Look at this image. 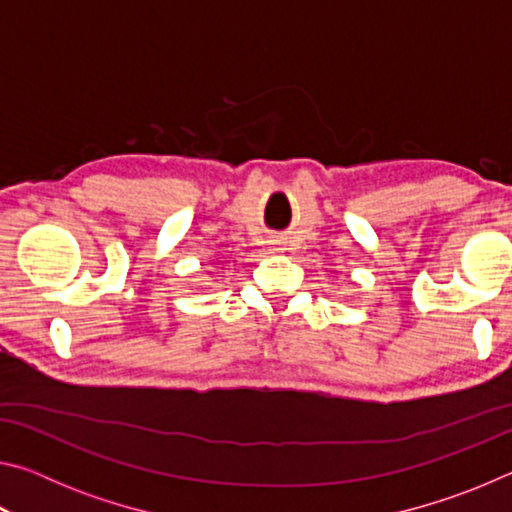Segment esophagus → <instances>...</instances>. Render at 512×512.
Listing matches in <instances>:
<instances>
[{
	"label": "esophagus",
	"mask_w": 512,
	"mask_h": 512,
	"mask_svg": "<svg viewBox=\"0 0 512 512\" xmlns=\"http://www.w3.org/2000/svg\"><path fill=\"white\" fill-rule=\"evenodd\" d=\"M271 250H273V253H284V244H282V241H273Z\"/></svg>",
	"instance_id": "1"
}]
</instances>
